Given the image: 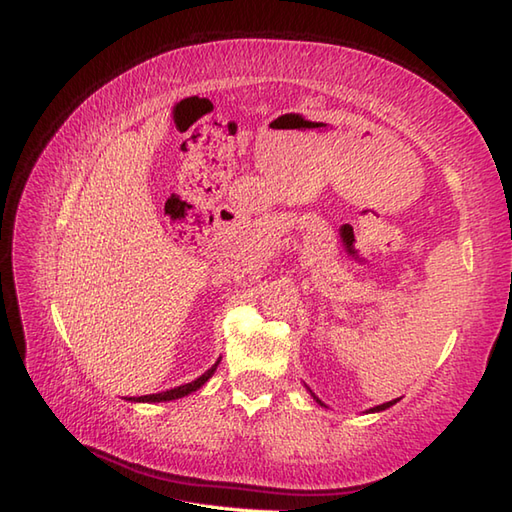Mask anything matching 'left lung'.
Here are the masks:
<instances>
[{
  "label": "left lung",
  "mask_w": 512,
  "mask_h": 512,
  "mask_svg": "<svg viewBox=\"0 0 512 512\" xmlns=\"http://www.w3.org/2000/svg\"><path fill=\"white\" fill-rule=\"evenodd\" d=\"M314 400H317L319 402V405H323V402L317 398V396H314ZM396 402L398 400H391V402H383V405H378V407H374V409H369V411H383V409H387V407H391V405H396Z\"/></svg>",
  "instance_id": "left-lung-1"
}]
</instances>
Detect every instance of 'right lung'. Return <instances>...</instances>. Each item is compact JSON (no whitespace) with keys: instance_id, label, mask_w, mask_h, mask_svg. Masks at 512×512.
<instances>
[{"instance_id":"1","label":"right lung","mask_w":512,"mask_h":512,"mask_svg":"<svg viewBox=\"0 0 512 512\" xmlns=\"http://www.w3.org/2000/svg\"><path fill=\"white\" fill-rule=\"evenodd\" d=\"M217 363L209 369V372H204L200 378L191 380V383L187 385H180V387H173V389H167V391H160V394H149V396H138V398H129V400H136V402H162V400H176V398H182V396H189L191 391L200 389L206 380H209L215 372Z\"/></svg>"}]
</instances>
